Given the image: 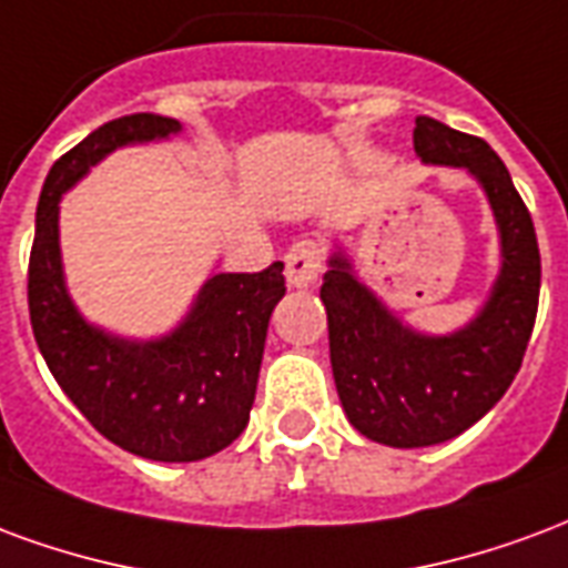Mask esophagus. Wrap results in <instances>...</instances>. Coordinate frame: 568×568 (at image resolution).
I'll use <instances>...</instances> for the list:
<instances>
[{
	"mask_svg": "<svg viewBox=\"0 0 568 568\" xmlns=\"http://www.w3.org/2000/svg\"><path fill=\"white\" fill-rule=\"evenodd\" d=\"M321 244L312 239H302L287 251L284 256V275H287L290 287H312L317 275H321Z\"/></svg>",
	"mask_w": 568,
	"mask_h": 568,
	"instance_id": "esophagus-1",
	"label": "esophagus"
}]
</instances>
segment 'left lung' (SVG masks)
Instances as JSON below:
<instances>
[{
	"mask_svg": "<svg viewBox=\"0 0 568 568\" xmlns=\"http://www.w3.org/2000/svg\"><path fill=\"white\" fill-rule=\"evenodd\" d=\"M415 153L424 165L466 169L478 181L499 233V272L469 324L429 335L393 314L357 278L345 247L333 242L321 300L335 390L351 426L390 448L442 445L503 399L532 335L541 287L532 217L494 148L417 118Z\"/></svg>",
	"mask_w": 568,
	"mask_h": 568,
	"instance_id": "8db88e82",
	"label": "left lung"
}]
</instances>
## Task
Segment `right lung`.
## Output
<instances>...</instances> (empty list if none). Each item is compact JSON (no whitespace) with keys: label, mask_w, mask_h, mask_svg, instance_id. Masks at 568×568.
<instances>
[{"label":"right lung","mask_w":568,"mask_h":568,"mask_svg":"<svg viewBox=\"0 0 568 568\" xmlns=\"http://www.w3.org/2000/svg\"><path fill=\"white\" fill-rule=\"evenodd\" d=\"M178 132L172 118L130 114L74 144L41 187L29 254V321L57 384L109 442L160 463L205 459L242 436L268 317L287 293L284 263L254 275H211L181 324L160 338L109 333L78 312L60 254V199L118 148Z\"/></svg>","instance_id":"obj_1"}]
</instances>
